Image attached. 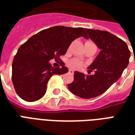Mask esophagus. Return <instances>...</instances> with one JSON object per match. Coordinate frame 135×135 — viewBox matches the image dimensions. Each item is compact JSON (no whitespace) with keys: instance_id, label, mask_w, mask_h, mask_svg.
I'll list each match as a JSON object with an SVG mask.
<instances>
[{"instance_id":"obj_1","label":"esophagus","mask_w":135,"mask_h":135,"mask_svg":"<svg viewBox=\"0 0 135 135\" xmlns=\"http://www.w3.org/2000/svg\"><path fill=\"white\" fill-rule=\"evenodd\" d=\"M69 73L70 74H74V71L72 69H69Z\"/></svg>"}]
</instances>
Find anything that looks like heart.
<instances>
[{
  "instance_id": "1",
  "label": "heart",
  "mask_w": 135,
  "mask_h": 135,
  "mask_svg": "<svg viewBox=\"0 0 135 135\" xmlns=\"http://www.w3.org/2000/svg\"><path fill=\"white\" fill-rule=\"evenodd\" d=\"M87 42H89V43H93L94 44L93 42H92L90 41H88ZM86 42V43H87ZM69 66H70L71 69H81V68L83 66V63L82 61H80L77 59H72L69 62Z\"/></svg>"
}]
</instances>
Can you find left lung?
I'll return each mask as SVG.
<instances>
[{
  "label": "left lung",
  "mask_w": 135,
  "mask_h": 135,
  "mask_svg": "<svg viewBox=\"0 0 135 135\" xmlns=\"http://www.w3.org/2000/svg\"><path fill=\"white\" fill-rule=\"evenodd\" d=\"M89 37L101 50L88 67L89 74L75 71L69 90L82 98L89 99L101 95L122 76L129 61L130 51L122 39L107 31L85 29ZM88 37V38H89Z\"/></svg>",
  "instance_id": "obj_1"
}]
</instances>
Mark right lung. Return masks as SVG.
<instances>
[{
    "label": "right lung",
    "instance_id": "1",
    "mask_svg": "<svg viewBox=\"0 0 135 135\" xmlns=\"http://www.w3.org/2000/svg\"><path fill=\"white\" fill-rule=\"evenodd\" d=\"M79 37L88 38L85 29L56 26L39 32L20 46L12 63V82L22 99L27 102L40 99L53 74L67 73L60 56ZM51 59H59L61 67H52L49 62Z\"/></svg>",
    "mask_w": 135,
    "mask_h": 135
}]
</instances>
